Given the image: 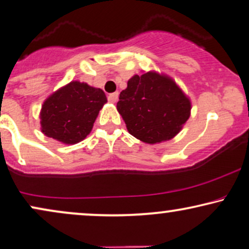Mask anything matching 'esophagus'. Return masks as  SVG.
<instances>
[{"mask_svg":"<svg viewBox=\"0 0 249 249\" xmlns=\"http://www.w3.org/2000/svg\"><path fill=\"white\" fill-rule=\"evenodd\" d=\"M108 100H109V102H111V103H116V102H117V100H118V93L116 92V93H111V94H109Z\"/></svg>","mask_w":249,"mask_h":249,"instance_id":"esophagus-1","label":"esophagus"}]
</instances>
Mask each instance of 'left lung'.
<instances>
[{
  "mask_svg": "<svg viewBox=\"0 0 249 249\" xmlns=\"http://www.w3.org/2000/svg\"><path fill=\"white\" fill-rule=\"evenodd\" d=\"M191 109L190 97L176 81L156 71L134 74L117 102L128 133L149 144L175 138L190 118Z\"/></svg>",
  "mask_w": 249,
  "mask_h": 249,
  "instance_id": "1",
  "label": "left lung"
}]
</instances>
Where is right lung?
Returning <instances> with one entry per match:
<instances>
[{
	"label": "right lung",
	"instance_id": "add662e5",
	"mask_svg": "<svg viewBox=\"0 0 249 249\" xmlns=\"http://www.w3.org/2000/svg\"><path fill=\"white\" fill-rule=\"evenodd\" d=\"M107 103L101 88L71 81L49 95L40 111L42 133L65 144L83 141Z\"/></svg>",
	"mask_w": 249,
	"mask_h": 249
}]
</instances>
